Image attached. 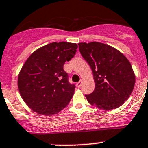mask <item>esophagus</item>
<instances>
[{
    "label": "esophagus",
    "mask_w": 148,
    "mask_h": 148,
    "mask_svg": "<svg viewBox=\"0 0 148 148\" xmlns=\"http://www.w3.org/2000/svg\"><path fill=\"white\" fill-rule=\"evenodd\" d=\"M82 83V80H81V81L79 82H77V87H78V88L81 87Z\"/></svg>",
    "instance_id": "obj_1"
}]
</instances>
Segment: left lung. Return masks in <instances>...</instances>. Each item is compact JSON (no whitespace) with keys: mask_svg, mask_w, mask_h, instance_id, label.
<instances>
[{"mask_svg":"<svg viewBox=\"0 0 148 148\" xmlns=\"http://www.w3.org/2000/svg\"><path fill=\"white\" fill-rule=\"evenodd\" d=\"M78 45L95 79L94 92L85 95L88 102L104 110L120 107L130 96L135 86V76L130 62L118 50L102 43Z\"/></svg>","mask_w":148,"mask_h":148,"instance_id":"1","label":"left lung"}]
</instances>
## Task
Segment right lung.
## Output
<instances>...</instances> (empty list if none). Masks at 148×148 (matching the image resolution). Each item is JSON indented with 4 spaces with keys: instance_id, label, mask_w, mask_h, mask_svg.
I'll return each mask as SVG.
<instances>
[{
    "instance_id": "1",
    "label": "right lung",
    "mask_w": 148,
    "mask_h": 148,
    "mask_svg": "<svg viewBox=\"0 0 148 148\" xmlns=\"http://www.w3.org/2000/svg\"><path fill=\"white\" fill-rule=\"evenodd\" d=\"M77 44L53 42L34 52L25 62L18 79L21 97L28 107L44 115L60 112L70 102L75 85L69 82L65 62L74 56Z\"/></svg>"
}]
</instances>
